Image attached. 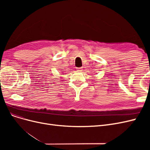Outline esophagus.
Segmentation results:
<instances>
[{
  "mask_svg": "<svg viewBox=\"0 0 150 150\" xmlns=\"http://www.w3.org/2000/svg\"><path fill=\"white\" fill-rule=\"evenodd\" d=\"M77 69H78V71H82V69H81V67H79V68H77Z\"/></svg>",
  "mask_w": 150,
  "mask_h": 150,
  "instance_id": "34e87169",
  "label": "esophagus"
}]
</instances>
